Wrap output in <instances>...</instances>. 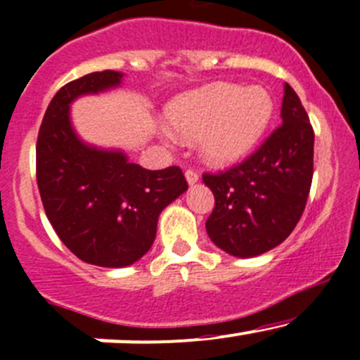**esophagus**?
I'll list each match as a JSON object with an SVG mask.
<instances>
[{
    "label": "esophagus",
    "instance_id": "esophagus-1",
    "mask_svg": "<svg viewBox=\"0 0 360 360\" xmlns=\"http://www.w3.org/2000/svg\"><path fill=\"white\" fill-rule=\"evenodd\" d=\"M184 176H186V181H188L189 186L196 184V183H198V179H200L198 172H195V171H186V174H184Z\"/></svg>",
    "mask_w": 360,
    "mask_h": 360
}]
</instances>
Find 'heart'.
I'll return each mask as SVG.
<instances>
[{"label":"heart","mask_w":360,"mask_h":360,"mask_svg":"<svg viewBox=\"0 0 360 360\" xmlns=\"http://www.w3.org/2000/svg\"><path fill=\"white\" fill-rule=\"evenodd\" d=\"M275 102L262 85L212 84L174 97L165 116L176 133L198 138L201 157L217 167H227L250 155L274 116ZM162 136L172 133L162 128Z\"/></svg>","instance_id":"heart-1"}]
</instances>
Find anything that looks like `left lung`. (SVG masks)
<instances>
[{
    "instance_id": "left-lung-1",
    "label": "left lung",
    "mask_w": 360,
    "mask_h": 360,
    "mask_svg": "<svg viewBox=\"0 0 360 360\" xmlns=\"http://www.w3.org/2000/svg\"><path fill=\"white\" fill-rule=\"evenodd\" d=\"M282 124L243 164L205 174L215 196L207 234L217 248L252 258L274 250L301 219L313 181L314 131L301 98L283 85Z\"/></svg>"
}]
</instances>
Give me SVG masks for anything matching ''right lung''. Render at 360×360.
<instances>
[{
  "mask_svg": "<svg viewBox=\"0 0 360 360\" xmlns=\"http://www.w3.org/2000/svg\"><path fill=\"white\" fill-rule=\"evenodd\" d=\"M121 71H96L58 90L37 138V186L59 239L82 262L129 266L152 248L162 210L188 189L183 171H148L124 150L86 143L71 104L122 84Z\"/></svg>",
  "mask_w": 360,
  "mask_h": 360,
  "instance_id": "obj_1",
  "label": "right lung"
}]
</instances>
